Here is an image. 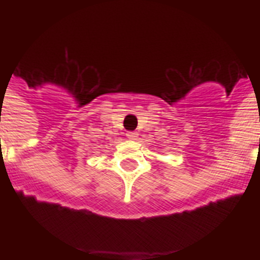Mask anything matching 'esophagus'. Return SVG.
I'll return each mask as SVG.
<instances>
[{
  "instance_id": "esophagus-1",
  "label": "esophagus",
  "mask_w": 260,
  "mask_h": 260,
  "mask_svg": "<svg viewBox=\"0 0 260 260\" xmlns=\"http://www.w3.org/2000/svg\"><path fill=\"white\" fill-rule=\"evenodd\" d=\"M126 137L130 139V141H137L138 139V133L137 132H128L127 134H126Z\"/></svg>"
}]
</instances>
